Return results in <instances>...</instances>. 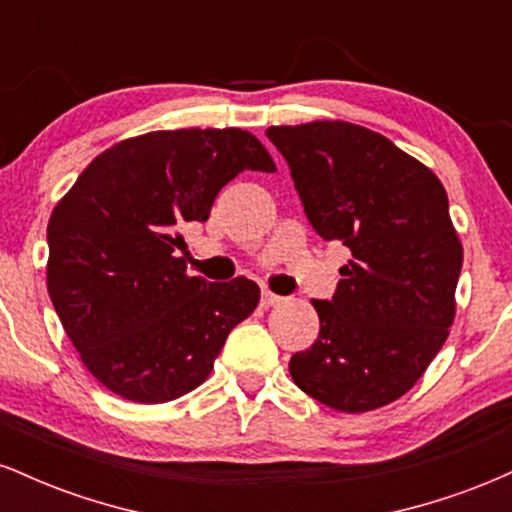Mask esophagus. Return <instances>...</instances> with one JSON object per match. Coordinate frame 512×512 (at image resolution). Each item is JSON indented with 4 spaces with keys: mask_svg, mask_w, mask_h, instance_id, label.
<instances>
[{
    "mask_svg": "<svg viewBox=\"0 0 512 512\" xmlns=\"http://www.w3.org/2000/svg\"><path fill=\"white\" fill-rule=\"evenodd\" d=\"M281 303V296H276L272 291H262V305L264 308H272V305Z\"/></svg>",
    "mask_w": 512,
    "mask_h": 512,
    "instance_id": "esophagus-1",
    "label": "esophagus"
}]
</instances>
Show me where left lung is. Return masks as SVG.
<instances>
[{
	"instance_id": "8db88e82",
	"label": "left lung",
	"mask_w": 512,
	"mask_h": 512,
	"mask_svg": "<svg viewBox=\"0 0 512 512\" xmlns=\"http://www.w3.org/2000/svg\"><path fill=\"white\" fill-rule=\"evenodd\" d=\"M310 226L351 252L320 334L291 378L327 407L358 414L402 397L448 339L462 245L448 195L424 163L351 122L269 127Z\"/></svg>"
}]
</instances>
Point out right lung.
<instances>
[{
  "label": "right lung",
  "instance_id": "right-lung-1",
  "mask_svg": "<svg viewBox=\"0 0 512 512\" xmlns=\"http://www.w3.org/2000/svg\"><path fill=\"white\" fill-rule=\"evenodd\" d=\"M240 170L272 173L243 129H173L125 139L93 158L48 223V293L93 378L161 404L209 378L214 358L260 301L238 276L187 274L180 233L207 221Z\"/></svg>",
  "mask_w": 512,
  "mask_h": 512
}]
</instances>
